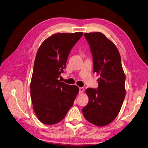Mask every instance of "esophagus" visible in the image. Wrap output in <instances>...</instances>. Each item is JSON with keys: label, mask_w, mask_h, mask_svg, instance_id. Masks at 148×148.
<instances>
[{"label": "esophagus", "mask_w": 148, "mask_h": 148, "mask_svg": "<svg viewBox=\"0 0 148 148\" xmlns=\"http://www.w3.org/2000/svg\"><path fill=\"white\" fill-rule=\"evenodd\" d=\"M84 88L83 87H79V94H82L84 92Z\"/></svg>", "instance_id": "34e87169"}]
</instances>
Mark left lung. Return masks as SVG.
<instances>
[{"mask_svg":"<svg viewBox=\"0 0 148 148\" xmlns=\"http://www.w3.org/2000/svg\"><path fill=\"white\" fill-rule=\"evenodd\" d=\"M93 60V71L99 76L97 89L88 88V103L82 109L92 124L106 126L116 119L125 97V75L121 55L114 43L99 32L85 33Z\"/></svg>","mask_w":148,"mask_h":148,"instance_id":"1","label":"left lung"}]
</instances>
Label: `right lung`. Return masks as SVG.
I'll use <instances>...</instances> for the list:
<instances>
[{
	"label": "right lung",
	"instance_id": "add662e5",
	"mask_svg": "<svg viewBox=\"0 0 148 148\" xmlns=\"http://www.w3.org/2000/svg\"><path fill=\"white\" fill-rule=\"evenodd\" d=\"M83 32L57 33L39 47L34 61L30 84L31 98L39 120L53 125L65 117L79 93L76 85L59 80L66 66L71 50Z\"/></svg>",
	"mask_w": 148,
	"mask_h": 148
}]
</instances>
